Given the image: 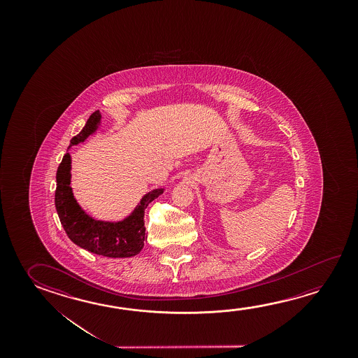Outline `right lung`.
<instances>
[{"instance_id": "1", "label": "right lung", "mask_w": 358, "mask_h": 358, "mask_svg": "<svg viewBox=\"0 0 358 358\" xmlns=\"http://www.w3.org/2000/svg\"><path fill=\"white\" fill-rule=\"evenodd\" d=\"M101 121L100 112L94 111L83 131L71 140L70 147L83 142L94 134ZM55 205L61 224L75 245L94 255L105 257H132L141 252L147 240L145 210L147 206L164 194V188L153 189L142 197L141 202L127 218L120 222L97 221L85 213L72 194L71 156L66 153L56 173Z\"/></svg>"}]
</instances>
